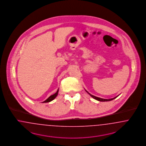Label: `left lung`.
Listing matches in <instances>:
<instances>
[{"label": "left lung", "mask_w": 146, "mask_h": 146, "mask_svg": "<svg viewBox=\"0 0 146 146\" xmlns=\"http://www.w3.org/2000/svg\"><path fill=\"white\" fill-rule=\"evenodd\" d=\"M86 92H87V93L88 94L90 95L93 98H94V99H95V100H98V101H99V102H109V101H111V100H113L114 99H115L117 97H118V96H119V95H118V96H117L114 97L113 98H112V99H102V98H99V97H96V96H95L92 95L91 94H90L89 93H88L86 90Z\"/></svg>", "instance_id": "1"}]
</instances>
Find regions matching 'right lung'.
<instances>
[{
	"instance_id": "right-lung-1",
	"label": "right lung",
	"mask_w": 146,
	"mask_h": 146,
	"mask_svg": "<svg viewBox=\"0 0 146 146\" xmlns=\"http://www.w3.org/2000/svg\"><path fill=\"white\" fill-rule=\"evenodd\" d=\"M58 91H59V89L57 90V92H56L55 94H54L53 95H51L48 98H47V99L45 101L43 102H49L52 101L53 100H54V99L57 97V95H58Z\"/></svg>"
}]
</instances>
